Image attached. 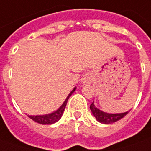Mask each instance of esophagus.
Instances as JSON below:
<instances>
[{
    "instance_id": "esophagus-1",
    "label": "esophagus",
    "mask_w": 151,
    "mask_h": 151,
    "mask_svg": "<svg viewBox=\"0 0 151 151\" xmlns=\"http://www.w3.org/2000/svg\"><path fill=\"white\" fill-rule=\"evenodd\" d=\"M92 81V76L91 74L90 73H86L83 76V78H82V83L83 84H90Z\"/></svg>"
}]
</instances>
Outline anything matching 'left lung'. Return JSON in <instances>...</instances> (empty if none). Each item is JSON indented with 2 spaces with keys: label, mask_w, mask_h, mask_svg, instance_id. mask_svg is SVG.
Returning a JSON list of instances; mask_svg holds the SVG:
<instances>
[{
  "label": "left lung",
  "mask_w": 151,
  "mask_h": 151,
  "mask_svg": "<svg viewBox=\"0 0 151 151\" xmlns=\"http://www.w3.org/2000/svg\"><path fill=\"white\" fill-rule=\"evenodd\" d=\"M90 109L92 114H93L94 117L96 119L98 122H100L101 123H105V124H110V123H115V122L119 121L121 119H123L124 116H126L128 114V112L122 113V114H108V113H105L96 108L94 105V102H92L91 105H90Z\"/></svg>",
  "instance_id": "1"
}]
</instances>
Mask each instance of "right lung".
Returning a JSON list of instances; mask_svg holds the SVG:
<instances>
[{"mask_svg": "<svg viewBox=\"0 0 151 151\" xmlns=\"http://www.w3.org/2000/svg\"><path fill=\"white\" fill-rule=\"evenodd\" d=\"M76 88H74L73 90L69 93L68 96V97L66 98L65 101L63 103V105H61L60 107L57 109L56 111H55L54 113H51L50 114H46V115H37V116H28L31 119H32L36 123H38L40 124H52V123H56L57 121L60 119V118L62 117V114L65 111V106L67 105L68 98L70 97V96L73 93V91H75Z\"/></svg>", "mask_w": 151, "mask_h": 151, "instance_id": "1", "label": "right lung"}]
</instances>
